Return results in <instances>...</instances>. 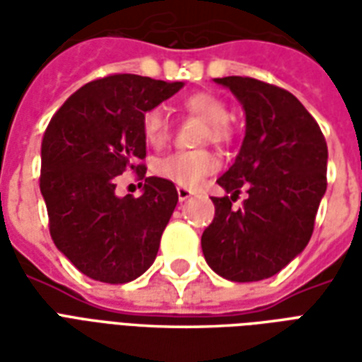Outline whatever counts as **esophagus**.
<instances>
[{
    "instance_id": "34e87169",
    "label": "esophagus",
    "mask_w": 362,
    "mask_h": 362,
    "mask_svg": "<svg viewBox=\"0 0 362 362\" xmlns=\"http://www.w3.org/2000/svg\"><path fill=\"white\" fill-rule=\"evenodd\" d=\"M189 196H192V189L178 188V199H180V202H186Z\"/></svg>"
}]
</instances>
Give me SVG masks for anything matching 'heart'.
Returning a JSON list of instances; mask_svg holds the SVG:
<instances>
[{
    "label": "heart",
    "mask_w": 362,
    "mask_h": 362,
    "mask_svg": "<svg viewBox=\"0 0 362 362\" xmlns=\"http://www.w3.org/2000/svg\"><path fill=\"white\" fill-rule=\"evenodd\" d=\"M182 108L204 119L205 129L202 135V141L227 143L233 137V129L228 126V108L227 104L221 100L219 96L213 93H194L184 98ZM168 118L163 108H149L141 118V134L145 143L153 149H160L168 141ZM219 168V158L213 155L211 151H178L165 157L157 158L153 163V170L157 176L165 180L174 182L180 188H196L205 176H209Z\"/></svg>",
    "instance_id": "heart-1"
}]
</instances>
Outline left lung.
Listing matches in <instances>:
<instances>
[{"instance_id": "1", "label": "left lung", "mask_w": 362, "mask_h": 362, "mask_svg": "<svg viewBox=\"0 0 362 362\" xmlns=\"http://www.w3.org/2000/svg\"><path fill=\"white\" fill-rule=\"evenodd\" d=\"M246 112V135L235 165L211 197L215 217L202 235L205 262L236 283L279 273L306 248L326 194L327 145L322 129L288 90L252 77L215 79ZM243 187L249 197L235 210Z\"/></svg>"}]
</instances>
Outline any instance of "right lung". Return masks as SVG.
<instances>
[{"mask_svg": "<svg viewBox=\"0 0 362 362\" xmlns=\"http://www.w3.org/2000/svg\"><path fill=\"white\" fill-rule=\"evenodd\" d=\"M182 87L108 75L75 90L44 132L40 192L52 240L90 279L127 283L157 258L178 192L170 180L145 176L141 118ZM127 168L146 180L139 198L113 194L115 178Z\"/></svg>", "mask_w": 362, "mask_h": 362, "instance_id": "obj_1", "label": "right lung"}]
</instances>
